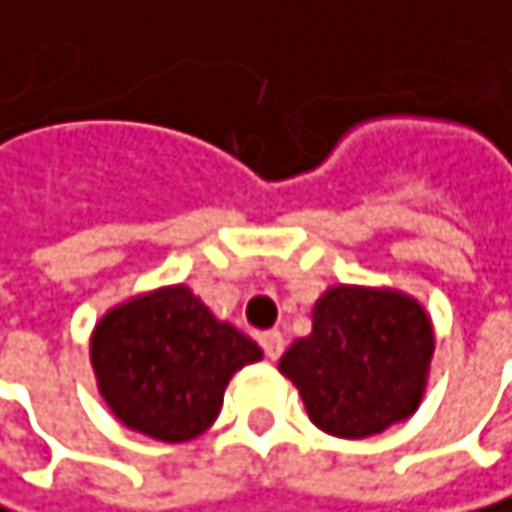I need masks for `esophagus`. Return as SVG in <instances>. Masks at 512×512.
I'll use <instances>...</instances> for the list:
<instances>
[{"instance_id": "esophagus-1", "label": "esophagus", "mask_w": 512, "mask_h": 512, "mask_svg": "<svg viewBox=\"0 0 512 512\" xmlns=\"http://www.w3.org/2000/svg\"><path fill=\"white\" fill-rule=\"evenodd\" d=\"M261 348H264V354H267L270 360H279V357L285 354V336H282L279 330H270V333L261 336Z\"/></svg>"}]
</instances>
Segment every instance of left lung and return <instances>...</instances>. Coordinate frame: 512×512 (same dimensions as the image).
I'll return each instance as SVG.
<instances>
[{
  "mask_svg": "<svg viewBox=\"0 0 512 512\" xmlns=\"http://www.w3.org/2000/svg\"><path fill=\"white\" fill-rule=\"evenodd\" d=\"M435 327L423 303L396 288L333 285L312 309V333L279 360L309 420L336 438L381 435L426 393Z\"/></svg>",
  "mask_w": 512,
  "mask_h": 512,
  "instance_id": "obj_1",
  "label": "left lung"
}]
</instances>
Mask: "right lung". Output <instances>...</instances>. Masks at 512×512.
<instances>
[{
  "mask_svg": "<svg viewBox=\"0 0 512 512\" xmlns=\"http://www.w3.org/2000/svg\"><path fill=\"white\" fill-rule=\"evenodd\" d=\"M264 351L218 321L185 285L113 306L92 330L89 363L98 393L122 426L164 444L203 435L230 378Z\"/></svg>",
  "mask_w": 512,
  "mask_h": 512,
  "instance_id": "add662e5",
  "label": "right lung"
}]
</instances>
